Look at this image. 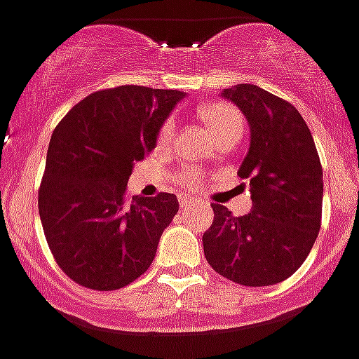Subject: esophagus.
Segmentation results:
<instances>
[{"label":"esophagus","instance_id":"34e87169","mask_svg":"<svg viewBox=\"0 0 359 359\" xmlns=\"http://www.w3.org/2000/svg\"><path fill=\"white\" fill-rule=\"evenodd\" d=\"M179 204H180V210H184V212H188V210L194 208V201H191V198H180Z\"/></svg>","mask_w":359,"mask_h":359}]
</instances>
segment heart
<instances>
[{"instance_id": "heart-1", "label": "heart", "mask_w": 359, "mask_h": 359, "mask_svg": "<svg viewBox=\"0 0 359 359\" xmlns=\"http://www.w3.org/2000/svg\"><path fill=\"white\" fill-rule=\"evenodd\" d=\"M201 116L204 122L210 126L215 140H221L224 137H239L243 131V116L239 111L230 104L224 102H210V104L201 107ZM175 131V122L173 118H168L158 129L156 140L158 146H165L173 137ZM175 182L177 186L186 191H194L198 186L203 184V173L195 168H182L179 173L175 175Z\"/></svg>"}]
</instances>
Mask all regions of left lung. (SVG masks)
Listing matches in <instances>:
<instances>
[{
	"mask_svg": "<svg viewBox=\"0 0 359 359\" xmlns=\"http://www.w3.org/2000/svg\"><path fill=\"white\" fill-rule=\"evenodd\" d=\"M221 96L250 123V149L239 168L250 180L252 212L233 217L212 204L213 222L203 236L204 255L222 277L245 287L285 281L309 257L321 228L323 170L299 111L252 83Z\"/></svg>",
	"mask_w": 359,
	"mask_h": 359,
	"instance_id": "obj_1",
	"label": "left lung"
}]
</instances>
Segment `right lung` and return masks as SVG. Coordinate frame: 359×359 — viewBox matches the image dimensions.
Wrapping results in <instances>:
<instances>
[{
	"label": "right lung",
	"instance_id": "add662e5",
	"mask_svg": "<svg viewBox=\"0 0 359 359\" xmlns=\"http://www.w3.org/2000/svg\"><path fill=\"white\" fill-rule=\"evenodd\" d=\"M182 98L180 91L144 86L102 89L53 131L38 210L54 261L80 287L118 290L151 266L179 201L162 191L131 198L128 180Z\"/></svg>",
	"mask_w": 359,
	"mask_h": 359
}]
</instances>
